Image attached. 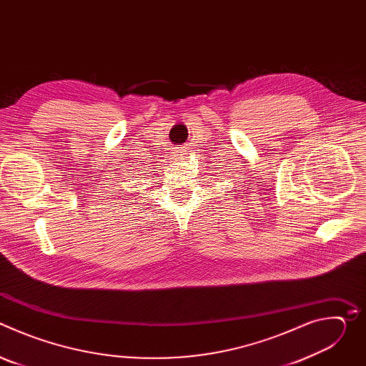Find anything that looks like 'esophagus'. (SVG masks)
I'll return each mask as SVG.
<instances>
[{"label": "esophagus", "instance_id": "esophagus-1", "mask_svg": "<svg viewBox=\"0 0 366 366\" xmlns=\"http://www.w3.org/2000/svg\"><path fill=\"white\" fill-rule=\"evenodd\" d=\"M187 152H188V150H187L185 147H179V149H178V153H179L181 156H185V154H188Z\"/></svg>", "mask_w": 366, "mask_h": 366}]
</instances>
